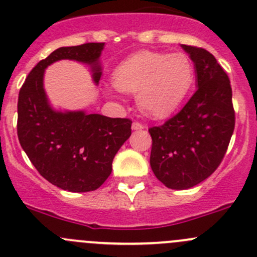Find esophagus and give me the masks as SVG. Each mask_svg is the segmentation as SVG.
Segmentation results:
<instances>
[{"mask_svg":"<svg viewBox=\"0 0 257 257\" xmlns=\"http://www.w3.org/2000/svg\"><path fill=\"white\" fill-rule=\"evenodd\" d=\"M144 128H145L144 124L139 123V121H133V124H132V129H133V131H142V129Z\"/></svg>","mask_w":257,"mask_h":257,"instance_id":"1","label":"esophagus"}]
</instances>
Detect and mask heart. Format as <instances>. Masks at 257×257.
Segmentation results:
<instances>
[{"label":"heart","mask_w":257,"mask_h":257,"mask_svg":"<svg viewBox=\"0 0 257 257\" xmlns=\"http://www.w3.org/2000/svg\"><path fill=\"white\" fill-rule=\"evenodd\" d=\"M194 77V66L185 54L147 51L121 62L113 73L115 87L137 93L139 108L153 118L174 112L188 94Z\"/></svg>","instance_id":"heart-1"}]
</instances>
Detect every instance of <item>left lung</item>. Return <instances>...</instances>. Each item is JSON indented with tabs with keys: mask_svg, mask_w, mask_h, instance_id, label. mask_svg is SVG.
<instances>
[{
	"mask_svg": "<svg viewBox=\"0 0 257 257\" xmlns=\"http://www.w3.org/2000/svg\"><path fill=\"white\" fill-rule=\"evenodd\" d=\"M181 47L194 62L198 89L180 112L163 125L149 129L153 173L175 190L193 188L216 170L235 128L226 72L206 49Z\"/></svg>",
	"mask_w": 257,
	"mask_h": 257,
	"instance_id": "8db88e82",
	"label": "left lung"
}]
</instances>
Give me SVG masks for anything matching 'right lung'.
Here are the masks:
<instances>
[{"label":"right lung","mask_w":257,"mask_h":257,"mask_svg":"<svg viewBox=\"0 0 257 257\" xmlns=\"http://www.w3.org/2000/svg\"><path fill=\"white\" fill-rule=\"evenodd\" d=\"M104 43L61 47L38 62L20 89L17 136L41 175L73 193L99 188L112 173L116 152L132 134V120L84 110H54L43 88L45 69L61 59L89 64L95 84L102 76L99 57Z\"/></svg>","instance_id":"1"}]
</instances>
